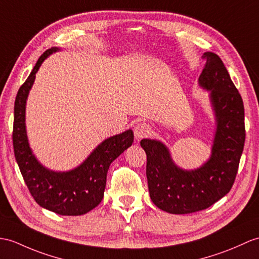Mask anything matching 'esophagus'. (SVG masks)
<instances>
[{
    "instance_id": "esophagus-1",
    "label": "esophagus",
    "mask_w": 259,
    "mask_h": 259,
    "mask_svg": "<svg viewBox=\"0 0 259 259\" xmlns=\"http://www.w3.org/2000/svg\"><path fill=\"white\" fill-rule=\"evenodd\" d=\"M134 131H135V136L137 139H142V138L150 135V132H151V128H150V125L147 122L140 121V122H137L135 124Z\"/></svg>"
}]
</instances>
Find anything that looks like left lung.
I'll list each match as a JSON object with an SVG mask.
<instances>
[{"instance_id":"left-lung-1","label":"left lung","mask_w":259,"mask_h":259,"mask_svg":"<svg viewBox=\"0 0 259 259\" xmlns=\"http://www.w3.org/2000/svg\"><path fill=\"white\" fill-rule=\"evenodd\" d=\"M205 66L200 86L211 92L216 117L212 155L200 169L186 171L173 163L163 143L142 139L147 154L150 197L162 211L190 214L202 211L231 191L238 171L245 143L244 104L222 59L214 53L203 54Z\"/></svg>"}]
</instances>
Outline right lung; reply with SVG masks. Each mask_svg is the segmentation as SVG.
Here are the masks:
<instances>
[{
    "label": "right lung",
    "instance_id": "add662e5",
    "mask_svg": "<svg viewBox=\"0 0 259 259\" xmlns=\"http://www.w3.org/2000/svg\"><path fill=\"white\" fill-rule=\"evenodd\" d=\"M57 51V47H52L43 53L17 92L12 138L16 162L24 182L36 203L59 215L77 216L92 211L101 202L109 165L131 146L134 132L127 130L108 138L94 150L83 163L68 172H54L38 163L28 146L25 105L39 66L48 55Z\"/></svg>",
    "mask_w": 259,
    "mask_h": 259
}]
</instances>
